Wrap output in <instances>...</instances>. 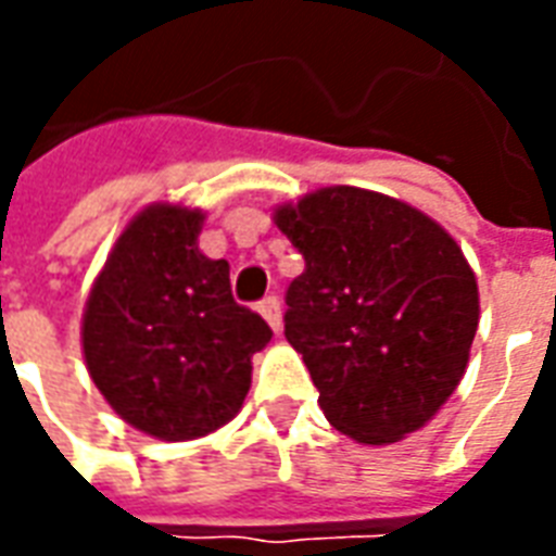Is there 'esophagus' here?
<instances>
[{"instance_id":"obj_1","label":"esophagus","mask_w":556,"mask_h":556,"mask_svg":"<svg viewBox=\"0 0 556 556\" xmlns=\"http://www.w3.org/2000/svg\"><path fill=\"white\" fill-rule=\"evenodd\" d=\"M258 313L265 315V321L274 327L277 333L282 330V303H279L277 294H267L265 301L258 303Z\"/></svg>"}]
</instances>
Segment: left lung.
I'll use <instances>...</instances> for the list:
<instances>
[{"label":"left lung","instance_id":"8db88e82","mask_svg":"<svg viewBox=\"0 0 556 556\" xmlns=\"http://www.w3.org/2000/svg\"><path fill=\"white\" fill-rule=\"evenodd\" d=\"M274 223L306 262L286 291V339L330 426L375 446L422 429L477 337L462 247L408 202L345 184L279 205Z\"/></svg>","mask_w":556,"mask_h":556}]
</instances>
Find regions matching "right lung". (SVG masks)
<instances>
[{
  "label": "right lung",
  "mask_w": 556,
  "mask_h": 556,
  "mask_svg": "<svg viewBox=\"0 0 556 556\" xmlns=\"http://www.w3.org/2000/svg\"><path fill=\"white\" fill-rule=\"evenodd\" d=\"M205 214L154 202L127 223L83 313V357L118 417L157 441L226 426L270 327L231 298L229 262L199 250Z\"/></svg>",
  "instance_id": "1"
}]
</instances>
